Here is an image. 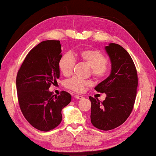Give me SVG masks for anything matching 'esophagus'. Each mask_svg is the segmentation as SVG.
<instances>
[{"instance_id":"obj_1","label":"esophagus","mask_w":156,"mask_h":156,"mask_svg":"<svg viewBox=\"0 0 156 156\" xmlns=\"http://www.w3.org/2000/svg\"><path fill=\"white\" fill-rule=\"evenodd\" d=\"M74 98L77 99H84V97H82V96L81 95H74Z\"/></svg>"}]
</instances>
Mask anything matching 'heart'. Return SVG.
<instances>
[{"instance_id":"heart-1","label":"heart","mask_w":156,"mask_h":156,"mask_svg":"<svg viewBox=\"0 0 156 156\" xmlns=\"http://www.w3.org/2000/svg\"><path fill=\"white\" fill-rule=\"evenodd\" d=\"M76 56L84 61L91 67V74L97 79L103 78L106 76L109 71V66L106 60L103 53L94 49H87L81 50L76 54ZM75 63L74 57L69 53L63 55L59 63V67L61 73L65 76H69L72 74ZM89 84V82L78 77H72L65 83L67 88L72 91L81 92L84 90V87Z\"/></svg>"}]
</instances>
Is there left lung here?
<instances>
[{
    "label": "left lung",
    "mask_w": 156,
    "mask_h": 156,
    "mask_svg": "<svg viewBox=\"0 0 156 156\" xmlns=\"http://www.w3.org/2000/svg\"><path fill=\"white\" fill-rule=\"evenodd\" d=\"M112 68L109 76L98 84L96 91L105 93L103 101L89 97L91 122L103 131L122 124L133 110L138 87L137 72L133 59L124 48L115 43L105 47Z\"/></svg>",
    "instance_id": "8db88e82"
}]
</instances>
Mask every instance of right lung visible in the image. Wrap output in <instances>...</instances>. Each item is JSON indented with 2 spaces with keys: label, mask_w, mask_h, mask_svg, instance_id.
Wrapping results in <instances>:
<instances>
[{
  "label": "right lung",
  "mask_w": 156,
  "mask_h": 156,
  "mask_svg": "<svg viewBox=\"0 0 156 156\" xmlns=\"http://www.w3.org/2000/svg\"><path fill=\"white\" fill-rule=\"evenodd\" d=\"M61 48L59 40L41 42L30 51L17 74L21 112L30 124L42 131L54 129L61 123L62 110L72 99L65 91L59 96L49 91L59 78Z\"/></svg>",
  "instance_id": "obj_1"
}]
</instances>
